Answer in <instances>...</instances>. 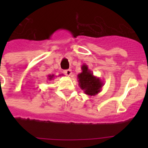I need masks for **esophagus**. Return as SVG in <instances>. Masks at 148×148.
<instances>
[{
  "label": "esophagus",
  "instance_id": "esophagus-1",
  "mask_svg": "<svg viewBox=\"0 0 148 148\" xmlns=\"http://www.w3.org/2000/svg\"><path fill=\"white\" fill-rule=\"evenodd\" d=\"M64 73L67 76H70L72 75V71L71 70H64Z\"/></svg>",
  "mask_w": 148,
  "mask_h": 148
}]
</instances>
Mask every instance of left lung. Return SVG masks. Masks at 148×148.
I'll return each mask as SVG.
<instances>
[{"instance_id": "obj_1", "label": "left lung", "mask_w": 148, "mask_h": 148, "mask_svg": "<svg viewBox=\"0 0 148 148\" xmlns=\"http://www.w3.org/2000/svg\"><path fill=\"white\" fill-rule=\"evenodd\" d=\"M82 72L78 75V85L84 93L90 96L97 95L104 86V82L96 77L86 64L82 66Z\"/></svg>"}]
</instances>
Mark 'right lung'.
I'll use <instances>...</instances> for the list:
<instances>
[{
    "label": "right lung",
    "instance_id": "right-lung-1",
    "mask_svg": "<svg viewBox=\"0 0 148 148\" xmlns=\"http://www.w3.org/2000/svg\"><path fill=\"white\" fill-rule=\"evenodd\" d=\"M54 78H55L54 75H48V80H49V81L53 80Z\"/></svg>",
    "mask_w": 148,
    "mask_h": 148
}]
</instances>
